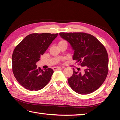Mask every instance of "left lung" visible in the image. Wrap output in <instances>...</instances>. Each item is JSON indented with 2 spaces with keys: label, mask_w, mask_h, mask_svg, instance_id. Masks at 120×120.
<instances>
[{
  "label": "left lung",
  "mask_w": 120,
  "mask_h": 120,
  "mask_svg": "<svg viewBox=\"0 0 120 120\" xmlns=\"http://www.w3.org/2000/svg\"><path fill=\"white\" fill-rule=\"evenodd\" d=\"M57 36L58 34H31L15 47L12 55V69L24 88L38 90L50 82L53 70L47 66L38 67L36 63Z\"/></svg>",
  "instance_id": "8db88e82"
}]
</instances>
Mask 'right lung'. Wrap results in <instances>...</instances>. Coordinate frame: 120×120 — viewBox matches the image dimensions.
Returning <instances> with one entry per match:
<instances>
[{"mask_svg": "<svg viewBox=\"0 0 120 120\" xmlns=\"http://www.w3.org/2000/svg\"><path fill=\"white\" fill-rule=\"evenodd\" d=\"M61 38L70 44L78 68L74 69L68 79L71 88L80 94H88L98 89L109 71V57L104 46L88 33H61Z\"/></svg>", "mask_w": 120, "mask_h": 120, "instance_id": "right-lung-1", "label": "right lung"}]
</instances>
